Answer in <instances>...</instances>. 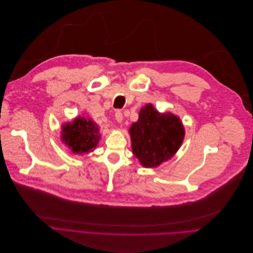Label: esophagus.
<instances>
[{"mask_svg": "<svg viewBox=\"0 0 253 253\" xmlns=\"http://www.w3.org/2000/svg\"><path fill=\"white\" fill-rule=\"evenodd\" d=\"M123 118H124V116H123V113H122V111H119V110H117L116 112H115V119L117 120L118 123H120L123 120Z\"/></svg>", "mask_w": 253, "mask_h": 253, "instance_id": "obj_1", "label": "esophagus"}]
</instances>
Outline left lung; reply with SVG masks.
I'll return each mask as SVG.
<instances>
[{"instance_id": "left-lung-1", "label": "left lung", "mask_w": 253, "mask_h": 253, "mask_svg": "<svg viewBox=\"0 0 253 253\" xmlns=\"http://www.w3.org/2000/svg\"><path fill=\"white\" fill-rule=\"evenodd\" d=\"M131 149L142 166L158 167L181 146L184 128L178 117L161 114L151 104L143 107L138 122L129 128Z\"/></svg>"}]
</instances>
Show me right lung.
Segmentation results:
<instances>
[{
  "label": "right lung",
  "instance_id": "obj_1",
  "mask_svg": "<svg viewBox=\"0 0 253 253\" xmlns=\"http://www.w3.org/2000/svg\"><path fill=\"white\" fill-rule=\"evenodd\" d=\"M63 141L75 153L89 152L97 147L100 136L99 128L92 120L83 117L63 126Z\"/></svg>",
  "mask_w": 253,
  "mask_h": 253
}]
</instances>
